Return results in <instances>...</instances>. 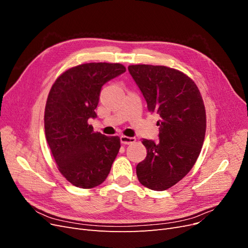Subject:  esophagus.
Wrapping results in <instances>:
<instances>
[{"label":"esophagus","mask_w":248,"mask_h":248,"mask_svg":"<svg viewBox=\"0 0 248 248\" xmlns=\"http://www.w3.org/2000/svg\"><path fill=\"white\" fill-rule=\"evenodd\" d=\"M120 140H121V142L124 145L133 144V142L137 140L136 138H129V137H126V136H121V137H120Z\"/></svg>","instance_id":"1"}]
</instances>
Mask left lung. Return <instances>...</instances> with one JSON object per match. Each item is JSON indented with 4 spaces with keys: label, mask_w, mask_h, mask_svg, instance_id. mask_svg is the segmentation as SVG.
<instances>
[{
    "label": "left lung",
    "mask_w": 248,
    "mask_h": 248,
    "mask_svg": "<svg viewBox=\"0 0 248 248\" xmlns=\"http://www.w3.org/2000/svg\"><path fill=\"white\" fill-rule=\"evenodd\" d=\"M149 111L160 117L159 140H142L147 156L137 166L140 184L166 190L183 179L204 144L206 110L200 90L183 72L166 66L130 65Z\"/></svg>",
    "instance_id": "1"
}]
</instances>
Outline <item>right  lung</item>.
<instances>
[{
	"instance_id": "right-lung-1",
	"label": "right lung",
	"mask_w": 248,
	"mask_h": 248,
	"mask_svg": "<svg viewBox=\"0 0 248 248\" xmlns=\"http://www.w3.org/2000/svg\"><path fill=\"white\" fill-rule=\"evenodd\" d=\"M126 71L119 63H87L66 70L52 85L44 111V129L60 172L79 188L100 185L120 150L118 137L94 132L102 86Z\"/></svg>"
}]
</instances>
